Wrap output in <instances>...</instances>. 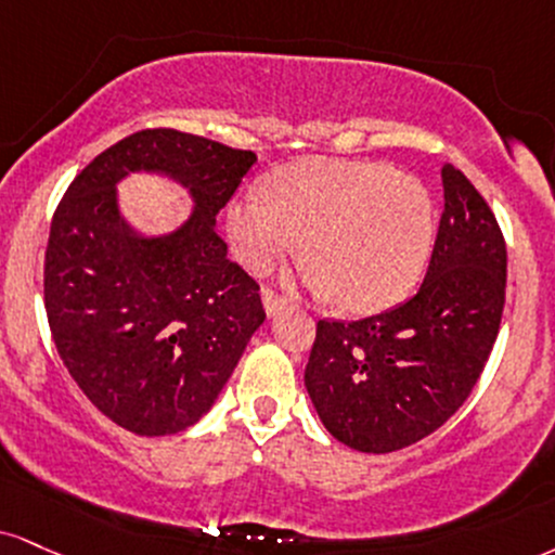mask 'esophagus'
I'll return each mask as SVG.
<instances>
[{"instance_id": "34e87169", "label": "esophagus", "mask_w": 555, "mask_h": 555, "mask_svg": "<svg viewBox=\"0 0 555 555\" xmlns=\"http://www.w3.org/2000/svg\"><path fill=\"white\" fill-rule=\"evenodd\" d=\"M263 307H266V315L276 318V315H282V312L286 310V302L279 295H273L271 289H266L263 292Z\"/></svg>"}]
</instances>
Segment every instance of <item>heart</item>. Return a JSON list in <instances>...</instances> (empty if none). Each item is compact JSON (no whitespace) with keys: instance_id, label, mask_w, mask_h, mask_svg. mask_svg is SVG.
I'll use <instances>...</instances> for the list:
<instances>
[{"instance_id":"obj_1","label":"heart","mask_w":555,"mask_h":555,"mask_svg":"<svg viewBox=\"0 0 555 555\" xmlns=\"http://www.w3.org/2000/svg\"><path fill=\"white\" fill-rule=\"evenodd\" d=\"M240 263L269 271L302 250L307 282L346 312H379L413 289L434 243V202L411 172L377 159L307 157L227 211ZM308 243L305 244L304 240Z\"/></svg>"}]
</instances>
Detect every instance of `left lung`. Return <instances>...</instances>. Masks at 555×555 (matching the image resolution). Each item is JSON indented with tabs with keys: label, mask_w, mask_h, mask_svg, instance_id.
<instances>
[{
	"label": "left lung",
	"mask_w": 555,
	"mask_h": 555,
	"mask_svg": "<svg viewBox=\"0 0 555 555\" xmlns=\"http://www.w3.org/2000/svg\"><path fill=\"white\" fill-rule=\"evenodd\" d=\"M444 211L424 284L409 302L320 320L305 370L320 422L359 452H396L437 431L478 383L496 341L506 245L483 196L442 168Z\"/></svg>",
	"instance_id": "left-lung-1"
}]
</instances>
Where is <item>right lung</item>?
<instances>
[{
    "mask_svg": "<svg viewBox=\"0 0 555 555\" xmlns=\"http://www.w3.org/2000/svg\"><path fill=\"white\" fill-rule=\"evenodd\" d=\"M256 159L144 129L92 159L53 214L43 269L53 344L90 403L139 437L206 416L266 320L258 284L217 235L219 209ZM133 171L190 191L183 225L150 236L125 219L115 189Z\"/></svg>",
    "mask_w": 555,
    "mask_h": 555,
    "instance_id": "1",
    "label": "right lung"
}]
</instances>
